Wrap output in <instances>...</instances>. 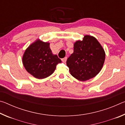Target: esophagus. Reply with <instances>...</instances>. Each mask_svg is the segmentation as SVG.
I'll use <instances>...</instances> for the list:
<instances>
[{
    "instance_id": "34e87169",
    "label": "esophagus",
    "mask_w": 125,
    "mask_h": 125,
    "mask_svg": "<svg viewBox=\"0 0 125 125\" xmlns=\"http://www.w3.org/2000/svg\"><path fill=\"white\" fill-rule=\"evenodd\" d=\"M67 59V57H64V58H63L62 59V62H63V63H65V62H66Z\"/></svg>"
}]
</instances>
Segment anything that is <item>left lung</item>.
<instances>
[{
	"mask_svg": "<svg viewBox=\"0 0 125 125\" xmlns=\"http://www.w3.org/2000/svg\"><path fill=\"white\" fill-rule=\"evenodd\" d=\"M105 53L94 37L85 35L74 43V52L67 59L71 74L80 81L95 77L102 69Z\"/></svg>",
	"mask_w": 125,
	"mask_h": 125,
	"instance_id": "obj_1",
	"label": "left lung"
}]
</instances>
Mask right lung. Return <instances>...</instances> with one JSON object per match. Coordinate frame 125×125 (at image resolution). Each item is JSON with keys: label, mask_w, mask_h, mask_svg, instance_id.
Listing matches in <instances>:
<instances>
[{"label": "right lung", "mask_w": 125, "mask_h": 125, "mask_svg": "<svg viewBox=\"0 0 125 125\" xmlns=\"http://www.w3.org/2000/svg\"><path fill=\"white\" fill-rule=\"evenodd\" d=\"M62 61L52 53L50 43L37 40L25 50L22 56L23 65L30 74L37 79L49 77L56 65Z\"/></svg>", "instance_id": "obj_1"}]
</instances>
